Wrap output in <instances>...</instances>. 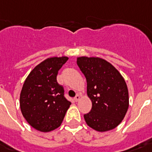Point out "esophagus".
<instances>
[{"label":"esophagus","instance_id":"34e87169","mask_svg":"<svg viewBox=\"0 0 152 152\" xmlns=\"http://www.w3.org/2000/svg\"><path fill=\"white\" fill-rule=\"evenodd\" d=\"M80 100V95H76V96H75V101L76 102H78V101H79Z\"/></svg>","mask_w":152,"mask_h":152}]
</instances>
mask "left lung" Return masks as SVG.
Segmentation results:
<instances>
[{"mask_svg":"<svg viewBox=\"0 0 152 152\" xmlns=\"http://www.w3.org/2000/svg\"><path fill=\"white\" fill-rule=\"evenodd\" d=\"M77 64L86 78L87 96L92 102V109L84 115L87 125L101 132L113 130L123 121L129 106L124 77L102 58L77 57Z\"/></svg>","mask_w":152,"mask_h":152,"instance_id":"8db88e82","label":"left lung"}]
</instances>
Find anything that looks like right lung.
<instances>
[{"label":"right lung","mask_w":152,"mask_h":152,"mask_svg":"<svg viewBox=\"0 0 152 152\" xmlns=\"http://www.w3.org/2000/svg\"><path fill=\"white\" fill-rule=\"evenodd\" d=\"M68 58L50 57L41 62L28 75L21 89L22 115L32 128L42 132L58 128L71 104L56 80L58 70Z\"/></svg>","instance_id":"obj_1"}]
</instances>
